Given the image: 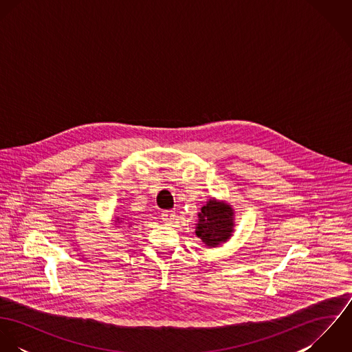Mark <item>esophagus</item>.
<instances>
[{"mask_svg":"<svg viewBox=\"0 0 352 352\" xmlns=\"http://www.w3.org/2000/svg\"><path fill=\"white\" fill-rule=\"evenodd\" d=\"M176 215H175V212L172 211V210H166V211H164L162 214H161V219H162V222L165 223V225H170L172 222H175V218Z\"/></svg>","mask_w":352,"mask_h":352,"instance_id":"34e87169","label":"esophagus"}]
</instances>
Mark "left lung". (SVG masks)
Wrapping results in <instances>:
<instances>
[{
  "mask_svg": "<svg viewBox=\"0 0 352 352\" xmlns=\"http://www.w3.org/2000/svg\"><path fill=\"white\" fill-rule=\"evenodd\" d=\"M233 232V210L223 201H208L201 207L197 236L207 247L225 243Z\"/></svg>",
  "mask_w": 352,
  "mask_h": 352,
  "instance_id": "left-lung-1",
  "label": "left lung"
}]
</instances>
